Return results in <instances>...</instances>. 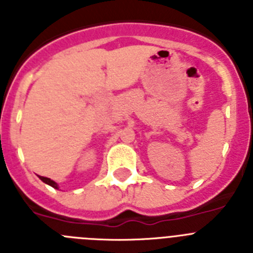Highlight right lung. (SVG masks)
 Instances as JSON below:
<instances>
[{"mask_svg":"<svg viewBox=\"0 0 253 253\" xmlns=\"http://www.w3.org/2000/svg\"><path fill=\"white\" fill-rule=\"evenodd\" d=\"M40 180L44 181V182H45V184H48V185H50V186H53V187H54V189H58L57 184H55L54 181H51L50 178H48V177H43V176H40Z\"/></svg>","mask_w":253,"mask_h":253,"instance_id":"right-lung-1","label":"right lung"}]
</instances>
